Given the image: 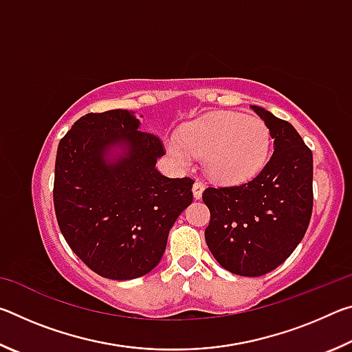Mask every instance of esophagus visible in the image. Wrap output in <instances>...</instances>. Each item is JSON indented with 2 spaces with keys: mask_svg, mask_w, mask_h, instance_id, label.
Wrapping results in <instances>:
<instances>
[{
  "mask_svg": "<svg viewBox=\"0 0 352 352\" xmlns=\"http://www.w3.org/2000/svg\"><path fill=\"white\" fill-rule=\"evenodd\" d=\"M204 190H205L204 183H201V182H195V183L192 184L194 199H201V194H204Z\"/></svg>",
  "mask_w": 352,
  "mask_h": 352,
  "instance_id": "obj_1",
  "label": "esophagus"
}]
</instances>
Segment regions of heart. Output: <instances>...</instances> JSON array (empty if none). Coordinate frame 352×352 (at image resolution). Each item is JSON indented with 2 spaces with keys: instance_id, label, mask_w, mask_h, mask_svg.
I'll return each instance as SVG.
<instances>
[{
  "instance_id": "b5f03b06",
  "label": "heart",
  "mask_w": 352,
  "mask_h": 352,
  "mask_svg": "<svg viewBox=\"0 0 352 352\" xmlns=\"http://www.w3.org/2000/svg\"><path fill=\"white\" fill-rule=\"evenodd\" d=\"M270 130L259 118L236 111L210 113L186 124L180 138L166 142L178 163L204 158V168L214 182L241 184L250 182L269 160Z\"/></svg>"
}]
</instances>
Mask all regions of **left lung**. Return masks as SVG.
Listing matches in <instances>:
<instances>
[{
  "mask_svg": "<svg viewBox=\"0 0 352 352\" xmlns=\"http://www.w3.org/2000/svg\"><path fill=\"white\" fill-rule=\"evenodd\" d=\"M273 138L272 158L252 182L206 188L211 219L205 230L214 258L239 276H262L294 253L311 222L312 152L290 122L252 105Z\"/></svg>",
  "mask_w": 352,
  "mask_h": 352,
  "instance_id": "1",
  "label": "left lung"
}]
</instances>
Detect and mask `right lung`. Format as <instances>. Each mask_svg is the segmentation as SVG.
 <instances>
[{"label":"right lung","instance_id":"right-lung-1","mask_svg":"<svg viewBox=\"0 0 352 352\" xmlns=\"http://www.w3.org/2000/svg\"><path fill=\"white\" fill-rule=\"evenodd\" d=\"M164 152L162 140L141 132L127 110L88 113L58 142L57 222L98 275L118 281L147 275L163 258L172 225L192 204V178H169L155 168Z\"/></svg>","mask_w":352,"mask_h":352}]
</instances>
